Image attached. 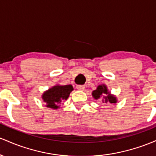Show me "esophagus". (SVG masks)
Returning a JSON list of instances; mask_svg holds the SVG:
<instances>
[{
  "instance_id": "esophagus-1",
  "label": "esophagus",
  "mask_w": 156,
  "mask_h": 156,
  "mask_svg": "<svg viewBox=\"0 0 156 156\" xmlns=\"http://www.w3.org/2000/svg\"><path fill=\"white\" fill-rule=\"evenodd\" d=\"M76 89L79 90H83L84 89H85V86L82 85H76Z\"/></svg>"
}]
</instances>
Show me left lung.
<instances>
[{
  "label": "left lung",
  "mask_w": 156,
  "mask_h": 156,
  "mask_svg": "<svg viewBox=\"0 0 156 156\" xmlns=\"http://www.w3.org/2000/svg\"><path fill=\"white\" fill-rule=\"evenodd\" d=\"M102 94H108V96L106 97H104L105 98V103L109 101L110 103H116V97H114L113 96H111V94H108V90H107V87L105 85H99L97 88V90H94L92 93L93 97H94V99H99L100 97H101ZM104 102V101H103Z\"/></svg>",
  "instance_id": "1"
}]
</instances>
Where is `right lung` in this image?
Returning a JSON list of instances; mask_svg holds the SVG:
<instances>
[{"instance_id": "1", "label": "right lung", "mask_w": 156, "mask_h": 156, "mask_svg": "<svg viewBox=\"0 0 156 156\" xmlns=\"http://www.w3.org/2000/svg\"><path fill=\"white\" fill-rule=\"evenodd\" d=\"M73 90L72 85H56L45 91L43 95V99L46 102L48 108L57 109L59 105L64 99H67L70 93Z\"/></svg>"}]
</instances>
